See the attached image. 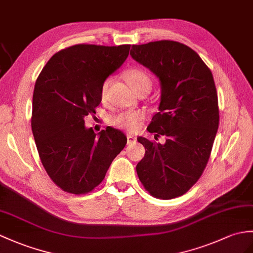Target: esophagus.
Wrapping results in <instances>:
<instances>
[{
    "label": "esophagus",
    "mask_w": 253,
    "mask_h": 253,
    "mask_svg": "<svg viewBox=\"0 0 253 253\" xmlns=\"http://www.w3.org/2000/svg\"><path fill=\"white\" fill-rule=\"evenodd\" d=\"M136 142V138H134L131 133H127V143L131 144Z\"/></svg>",
    "instance_id": "obj_1"
}]
</instances>
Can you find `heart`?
Segmentation results:
<instances>
[{"instance_id":"1","label":"heart","mask_w":253,"mask_h":253,"mask_svg":"<svg viewBox=\"0 0 253 253\" xmlns=\"http://www.w3.org/2000/svg\"><path fill=\"white\" fill-rule=\"evenodd\" d=\"M124 76L129 87L134 92H138L141 89H144V88L151 89L152 81L149 74L144 70L140 68H130L125 72ZM110 79H107L102 83L101 88H100V99H101L102 102H105V100H107V90L110 85ZM143 113L139 112V111H127V112H123L115 115L111 122H112V124L115 127L133 131L138 128L140 122L143 120Z\"/></svg>"}]
</instances>
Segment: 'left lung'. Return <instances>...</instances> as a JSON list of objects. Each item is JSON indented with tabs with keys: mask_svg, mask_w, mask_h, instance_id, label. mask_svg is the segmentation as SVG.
I'll return each instance as SVG.
<instances>
[{
	"mask_svg": "<svg viewBox=\"0 0 253 253\" xmlns=\"http://www.w3.org/2000/svg\"><path fill=\"white\" fill-rule=\"evenodd\" d=\"M130 55L160 79V112L148 130L166 137L165 144L138 138L145 149L138 177L152 196L175 198L201 178L212 150L219 127L213 76L196 51L175 41L132 45Z\"/></svg>",
	"mask_w": 253,
	"mask_h": 253,
	"instance_id": "obj_1",
	"label": "left lung"
}]
</instances>
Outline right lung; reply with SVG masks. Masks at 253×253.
I'll use <instances>...</instances> for the list:
<instances>
[{
	"mask_svg": "<svg viewBox=\"0 0 253 253\" xmlns=\"http://www.w3.org/2000/svg\"><path fill=\"white\" fill-rule=\"evenodd\" d=\"M130 45L78 44L52 56L35 82L31 127L47 174L64 192L86 194L101 183L127 138L107 127L98 134L84 117L96 113L105 79L128 57Z\"/></svg>",
	"mask_w": 253,
	"mask_h": 253,
	"instance_id": "1",
	"label": "right lung"
}]
</instances>
